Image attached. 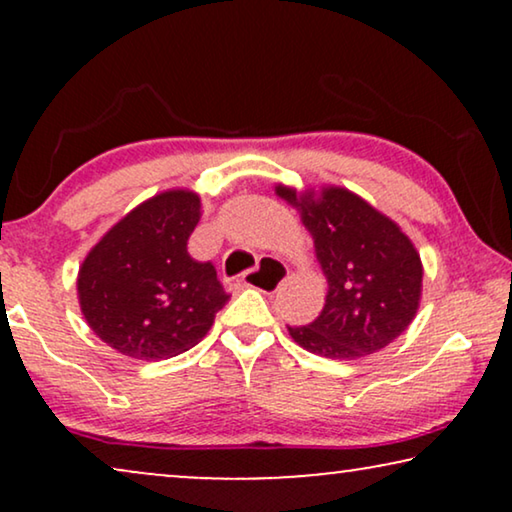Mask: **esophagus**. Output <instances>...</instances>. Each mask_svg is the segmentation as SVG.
I'll list each match as a JSON object with an SVG mask.
<instances>
[{
  "instance_id": "obj_1",
  "label": "esophagus",
  "mask_w": 512,
  "mask_h": 512,
  "mask_svg": "<svg viewBox=\"0 0 512 512\" xmlns=\"http://www.w3.org/2000/svg\"><path fill=\"white\" fill-rule=\"evenodd\" d=\"M286 277H289V268H286L282 261L263 256L261 261L256 263V268L244 272L242 284L258 291H277Z\"/></svg>"
}]
</instances>
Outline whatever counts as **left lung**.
<instances>
[{
  "label": "left lung",
  "mask_w": 512,
  "mask_h": 512,
  "mask_svg": "<svg viewBox=\"0 0 512 512\" xmlns=\"http://www.w3.org/2000/svg\"><path fill=\"white\" fill-rule=\"evenodd\" d=\"M277 195L300 212L328 282L324 310L312 324L289 326L291 338L340 361L394 342L415 319L424 275L401 228L345 188L298 195L277 186Z\"/></svg>",
  "instance_id": "left-lung-1"
}]
</instances>
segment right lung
I'll use <instances>...</instances> for the list:
<instances>
[{"instance_id":"right-lung-1","label":"right lung","mask_w":512,"mask_h":512,"mask_svg":"<svg viewBox=\"0 0 512 512\" xmlns=\"http://www.w3.org/2000/svg\"><path fill=\"white\" fill-rule=\"evenodd\" d=\"M200 198L167 191L123 216L79 270V303L97 338L132 359L160 361L198 345L228 293L212 263L188 254Z\"/></svg>"}]
</instances>
